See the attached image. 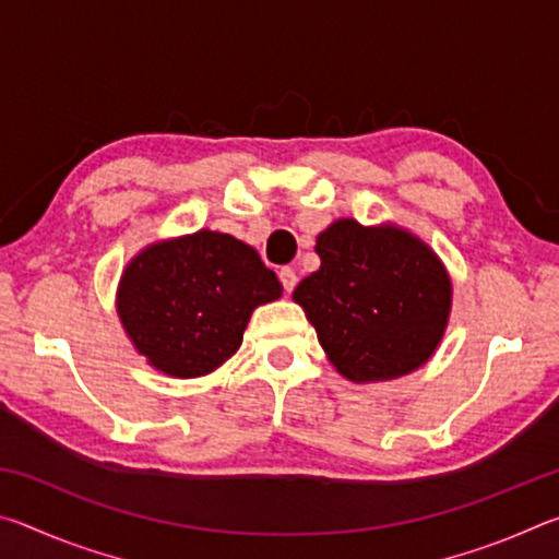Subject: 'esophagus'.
<instances>
[{"label":"esophagus","instance_id":"1","mask_svg":"<svg viewBox=\"0 0 559 559\" xmlns=\"http://www.w3.org/2000/svg\"><path fill=\"white\" fill-rule=\"evenodd\" d=\"M278 278H281V283H283V288H286V293H290L293 288H296V283H298L296 271L288 269V266L278 271Z\"/></svg>","mask_w":559,"mask_h":559}]
</instances>
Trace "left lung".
Returning a JSON list of instances; mask_svg holds the SVG:
<instances>
[{
	"label": "left lung",
	"mask_w": 559,
	"mask_h": 559,
	"mask_svg": "<svg viewBox=\"0 0 559 559\" xmlns=\"http://www.w3.org/2000/svg\"><path fill=\"white\" fill-rule=\"evenodd\" d=\"M320 269L298 283L330 365L347 382H390L427 365L451 318L453 286L427 241L400 224L335 219L318 234Z\"/></svg>",
	"instance_id": "1"
}]
</instances>
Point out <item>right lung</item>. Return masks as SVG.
I'll return each instance as SVG.
<instances>
[{
	"label": "right lung",
	"instance_id": "obj_1",
	"mask_svg": "<svg viewBox=\"0 0 559 559\" xmlns=\"http://www.w3.org/2000/svg\"><path fill=\"white\" fill-rule=\"evenodd\" d=\"M281 293L253 246L200 229L143 246L122 269L116 310L153 370L194 380L219 370L241 347L253 310Z\"/></svg>",
	"mask_w": 559,
	"mask_h": 559
}]
</instances>
